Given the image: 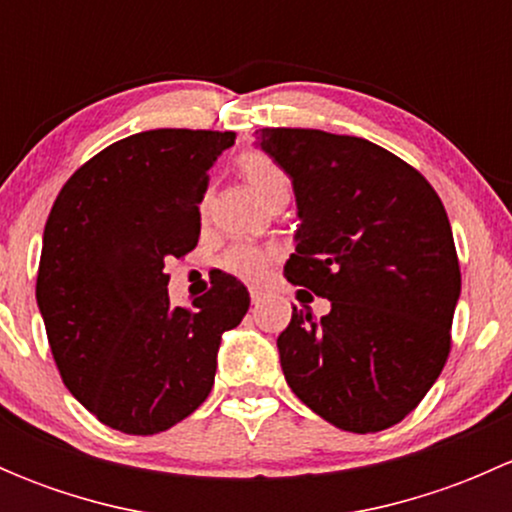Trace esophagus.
Here are the masks:
<instances>
[{"label":"esophagus","instance_id":"34e87169","mask_svg":"<svg viewBox=\"0 0 512 512\" xmlns=\"http://www.w3.org/2000/svg\"><path fill=\"white\" fill-rule=\"evenodd\" d=\"M265 294H267V289L265 287H260V285H252L250 287V297H252V302H260V299L262 297H265Z\"/></svg>","mask_w":512,"mask_h":512}]
</instances>
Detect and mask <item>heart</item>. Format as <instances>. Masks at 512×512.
<instances>
[{"instance_id": "obj_1", "label": "heart", "mask_w": 512, "mask_h": 512, "mask_svg": "<svg viewBox=\"0 0 512 512\" xmlns=\"http://www.w3.org/2000/svg\"><path fill=\"white\" fill-rule=\"evenodd\" d=\"M237 170H240L242 180L250 185L252 193L260 200H265V203H270L275 195L289 193L287 173L270 156H265V153L250 151L245 156H240ZM205 205H208V200H203L200 208L205 210ZM267 262H270V252L252 245V242H237V245H232L225 252L220 265H223L225 272L242 277V280H260L267 272Z\"/></svg>"}]
</instances>
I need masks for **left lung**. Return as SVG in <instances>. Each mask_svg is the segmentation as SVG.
<instances>
[{
    "label": "left lung",
    "mask_w": 512,
    "mask_h": 512,
    "mask_svg": "<svg viewBox=\"0 0 512 512\" xmlns=\"http://www.w3.org/2000/svg\"><path fill=\"white\" fill-rule=\"evenodd\" d=\"M257 146L292 178V285L332 302L292 312L277 337L289 389L342 431L374 433L421 404L451 352L461 267L426 178L376 143L262 128Z\"/></svg>",
    "instance_id": "left-lung-1"
}]
</instances>
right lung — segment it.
<instances>
[{
  "label": "right lung",
  "instance_id": "obj_1",
  "mask_svg": "<svg viewBox=\"0 0 512 512\" xmlns=\"http://www.w3.org/2000/svg\"><path fill=\"white\" fill-rule=\"evenodd\" d=\"M232 143V131L136 133L56 195L36 304L66 389L116 431L153 436L193 414L213 389L223 332L250 309L230 275L173 307L163 272L198 245L208 170Z\"/></svg>",
  "mask_w": 512,
  "mask_h": 512
}]
</instances>
